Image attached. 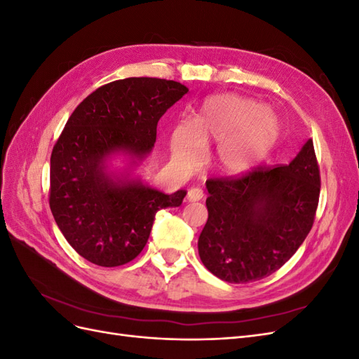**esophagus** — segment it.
Wrapping results in <instances>:
<instances>
[{
	"mask_svg": "<svg viewBox=\"0 0 359 359\" xmlns=\"http://www.w3.org/2000/svg\"><path fill=\"white\" fill-rule=\"evenodd\" d=\"M203 198V191L199 187H193L187 191V201L189 202H198Z\"/></svg>",
	"mask_w": 359,
	"mask_h": 359,
	"instance_id": "esophagus-1",
	"label": "esophagus"
}]
</instances>
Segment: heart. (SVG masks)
Segmentation results:
<instances>
[{
	"label": "heart",
	"instance_id": "obj_1",
	"mask_svg": "<svg viewBox=\"0 0 359 359\" xmlns=\"http://www.w3.org/2000/svg\"><path fill=\"white\" fill-rule=\"evenodd\" d=\"M278 121L265 104L236 95L206 100L194 123L182 119L172 127V156L193 165L205 144L220 142L215 161L224 172L238 173L253 166L278 136Z\"/></svg>",
	"mask_w": 359,
	"mask_h": 359
}]
</instances>
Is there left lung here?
<instances>
[{"mask_svg": "<svg viewBox=\"0 0 359 359\" xmlns=\"http://www.w3.org/2000/svg\"><path fill=\"white\" fill-rule=\"evenodd\" d=\"M208 222L198 248L205 268L227 283L262 280L283 266L316 217L320 172L313 140L289 165H259L206 181Z\"/></svg>", "mask_w": 359, "mask_h": 359, "instance_id": "left-lung-1", "label": "left lung"}]
</instances>
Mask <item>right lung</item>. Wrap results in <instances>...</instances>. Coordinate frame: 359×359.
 <instances>
[{
    "label": "right lung",
    "instance_id": "1",
    "mask_svg": "<svg viewBox=\"0 0 359 359\" xmlns=\"http://www.w3.org/2000/svg\"><path fill=\"white\" fill-rule=\"evenodd\" d=\"M187 86L158 78H127L91 93L70 115L50 156L49 206L67 243L99 266L128 264L142 252L156 212L182 203L137 180L114 181L106 157L126 151L144 158L157 123Z\"/></svg>",
    "mask_w": 359,
    "mask_h": 359
}]
</instances>
